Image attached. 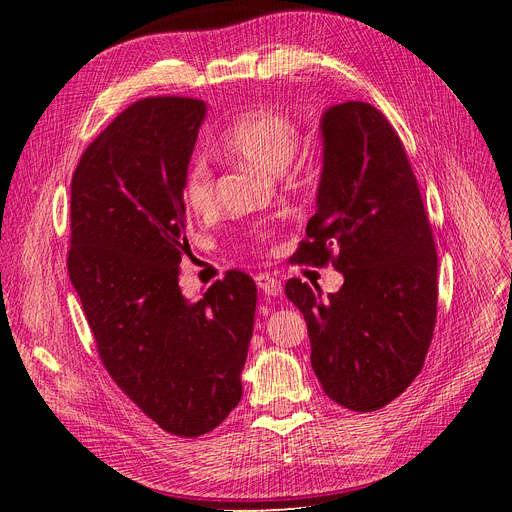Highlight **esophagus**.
Returning a JSON list of instances; mask_svg holds the SVG:
<instances>
[{"label":"esophagus","instance_id":"esophagus-1","mask_svg":"<svg viewBox=\"0 0 512 512\" xmlns=\"http://www.w3.org/2000/svg\"><path fill=\"white\" fill-rule=\"evenodd\" d=\"M255 282L259 286V290L263 294H267V297H280L282 294V282L270 274H259L255 276Z\"/></svg>","mask_w":512,"mask_h":512}]
</instances>
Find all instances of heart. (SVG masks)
<instances>
[{
    "label": "heart",
    "mask_w": 512,
    "mask_h": 512,
    "mask_svg": "<svg viewBox=\"0 0 512 512\" xmlns=\"http://www.w3.org/2000/svg\"><path fill=\"white\" fill-rule=\"evenodd\" d=\"M218 147L224 155L245 161L251 168L278 174L297 153L299 126L270 107H257L222 132ZM184 203L195 213H205L215 203L213 178L203 161H195L186 174Z\"/></svg>",
    "instance_id": "1"
}]
</instances>
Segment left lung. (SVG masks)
Here are the masks:
<instances>
[{
  "instance_id": "8db88e82",
  "label": "left lung",
  "mask_w": 512,
  "mask_h": 512,
  "mask_svg": "<svg viewBox=\"0 0 512 512\" xmlns=\"http://www.w3.org/2000/svg\"><path fill=\"white\" fill-rule=\"evenodd\" d=\"M321 176L299 263L332 261L344 276L324 297L301 280L286 297L307 321L324 392L378 411L423 367L436 326L438 255L417 178L394 128L363 101L321 114Z\"/></svg>"
}]
</instances>
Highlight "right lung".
I'll use <instances>...</instances> for the list:
<instances>
[{
    "label": "right lung",
    "mask_w": 512,
    "mask_h": 512,
    "mask_svg": "<svg viewBox=\"0 0 512 512\" xmlns=\"http://www.w3.org/2000/svg\"><path fill=\"white\" fill-rule=\"evenodd\" d=\"M201 99L147 97L80 157L70 186L68 274L114 382L164 432L197 438L240 402L257 286L242 272L188 301L180 286L184 180Z\"/></svg>",
    "instance_id": "obj_1"
}]
</instances>
